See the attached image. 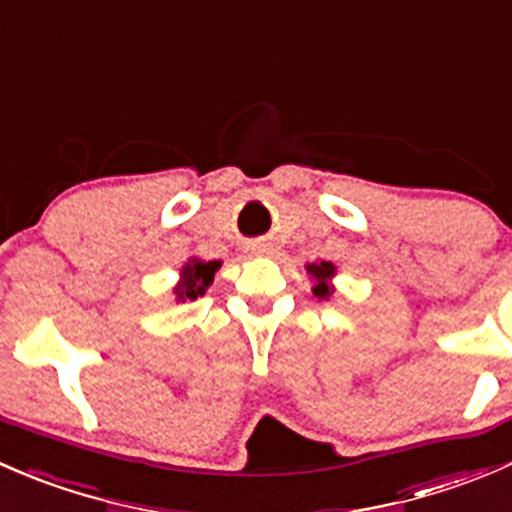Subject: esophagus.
Returning a JSON list of instances; mask_svg holds the SVG:
<instances>
[{
	"mask_svg": "<svg viewBox=\"0 0 512 512\" xmlns=\"http://www.w3.org/2000/svg\"><path fill=\"white\" fill-rule=\"evenodd\" d=\"M250 250H252V255H270L272 247L267 245V242H255V245H252Z\"/></svg>",
	"mask_w": 512,
	"mask_h": 512,
	"instance_id": "1",
	"label": "esophagus"
}]
</instances>
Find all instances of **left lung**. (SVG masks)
<instances>
[{
	"instance_id": "left-lung-1",
	"label": "left lung",
	"mask_w": 512,
	"mask_h": 512,
	"mask_svg": "<svg viewBox=\"0 0 512 512\" xmlns=\"http://www.w3.org/2000/svg\"><path fill=\"white\" fill-rule=\"evenodd\" d=\"M307 275L312 280V294L317 299H329L334 294V277H337V265L334 262H312L307 265Z\"/></svg>"
}]
</instances>
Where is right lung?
I'll list each match as a JSON object with an SVG mask.
<instances>
[{"instance_id":"obj_1","label":"right lung","mask_w":512,"mask_h":512,"mask_svg":"<svg viewBox=\"0 0 512 512\" xmlns=\"http://www.w3.org/2000/svg\"><path fill=\"white\" fill-rule=\"evenodd\" d=\"M223 262L220 260H203V257H188L183 267H180L178 285L173 287L175 302H195L198 297H203L208 292V287L213 285L215 272L220 270Z\"/></svg>"}]
</instances>
